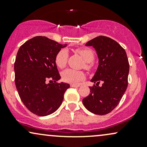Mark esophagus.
<instances>
[{
  "label": "esophagus",
  "mask_w": 147,
  "mask_h": 147,
  "mask_svg": "<svg viewBox=\"0 0 147 147\" xmlns=\"http://www.w3.org/2000/svg\"><path fill=\"white\" fill-rule=\"evenodd\" d=\"M70 86L72 88H77L80 86V85H79V84H70Z\"/></svg>",
  "instance_id": "1"
}]
</instances>
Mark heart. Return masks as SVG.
<instances>
[{
	"instance_id": "b5f03b06",
	"label": "heart",
	"mask_w": 147,
	"mask_h": 147,
	"mask_svg": "<svg viewBox=\"0 0 147 147\" xmlns=\"http://www.w3.org/2000/svg\"><path fill=\"white\" fill-rule=\"evenodd\" d=\"M85 61L84 68L87 70L92 69V64L90 62L94 60L95 53L92 49L88 48H78L75 50ZM68 59V53L66 50H61L57 52L55 56V63L57 66L61 69L65 68ZM84 78V74L80 70H76L73 69H67L62 73V79L64 82L68 83L76 84L82 81Z\"/></svg>"
}]
</instances>
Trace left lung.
Here are the masks:
<instances>
[{"mask_svg":"<svg viewBox=\"0 0 147 147\" xmlns=\"http://www.w3.org/2000/svg\"><path fill=\"white\" fill-rule=\"evenodd\" d=\"M86 46L97 51L99 66L91 82L90 94L82 102L89 111L106 115L119 104L128 86L129 63L124 49L109 37L99 36L89 41ZM100 82L102 87H99Z\"/></svg>","mask_w":147,"mask_h":147,"instance_id":"left-lung-1","label":"left lung"}]
</instances>
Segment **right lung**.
Instances as JSON below:
<instances>
[{"instance_id": "add662e5", "label": "right lung", "mask_w": 147, "mask_h": 147, "mask_svg": "<svg viewBox=\"0 0 147 147\" xmlns=\"http://www.w3.org/2000/svg\"><path fill=\"white\" fill-rule=\"evenodd\" d=\"M65 46L45 36H35L23 43L17 52L16 89L27 109L36 115L46 116L56 111L70 88L68 84L57 82L61 76L55 60L57 52Z\"/></svg>"}]
</instances>
